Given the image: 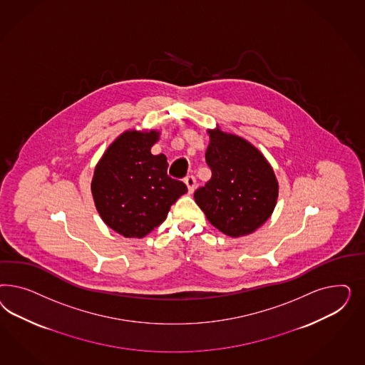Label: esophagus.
<instances>
[{"label": "esophagus", "instance_id": "esophagus-1", "mask_svg": "<svg viewBox=\"0 0 365 365\" xmlns=\"http://www.w3.org/2000/svg\"><path fill=\"white\" fill-rule=\"evenodd\" d=\"M185 183H186V186H187L188 192L192 194L194 190L197 188V179L192 177V175H188V177L185 178Z\"/></svg>", "mask_w": 365, "mask_h": 365}]
</instances>
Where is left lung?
<instances>
[{
    "instance_id": "1",
    "label": "left lung",
    "mask_w": 365,
    "mask_h": 365,
    "mask_svg": "<svg viewBox=\"0 0 365 365\" xmlns=\"http://www.w3.org/2000/svg\"><path fill=\"white\" fill-rule=\"evenodd\" d=\"M206 162L211 179L194 192L207 220L220 232L241 237L262 226L276 207L278 182L265 156L241 136L209 130Z\"/></svg>"
}]
</instances>
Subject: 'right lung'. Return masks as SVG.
<instances>
[{"label":"right lung","instance_id":"1","mask_svg":"<svg viewBox=\"0 0 365 365\" xmlns=\"http://www.w3.org/2000/svg\"><path fill=\"white\" fill-rule=\"evenodd\" d=\"M158 139L155 130L125 131L95 167L91 190L96 210L125 238H143L153 232L187 192L183 182L167 175L166 155L151 154Z\"/></svg>","mask_w":365,"mask_h":365}]
</instances>
